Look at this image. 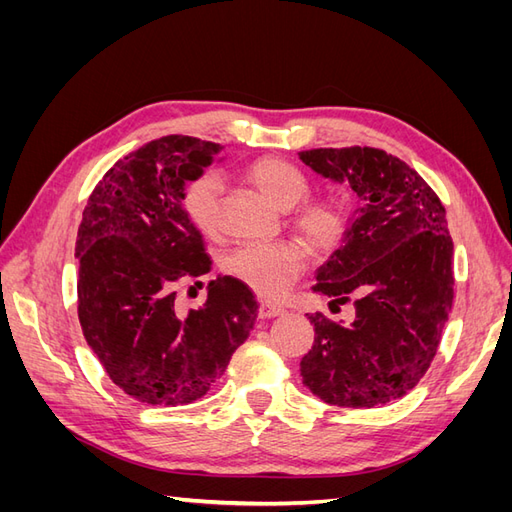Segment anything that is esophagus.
Instances as JSON below:
<instances>
[{
  "mask_svg": "<svg viewBox=\"0 0 512 512\" xmlns=\"http://www.w3.org/2000/svg\"><path fill=\"white\" fill-rule=\"evenodd\" d=\"M282 314H284L282 307H275L271 303H260L258 305V318H262V320L277 318V316H282Z\"/></svg>",
  "mask_w": 512,
  "mask_h": 512,
  "instance_id": "1",
  "label": "esophagus"
}]
</instances>
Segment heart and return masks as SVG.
Segmentation results:
<instances>
[{"instance_id":"heart-1","label":"heart","mask_w":512,"mask_h":512,"mask_svg":"<svg viewBox=\"0 0 512 512\" xmlns=\"http://www.w3.org/2000/svg\"><path fill=\"white\" fill-rule=\"evenodd\" d=\"M245 177L275 207L292 209L309 194V179L299 166L282 158H260L245 168ZM222 179L205 170L183 194L190 220L207 235L222 222ZM292 228L314 254L333 252L348 230V207L339 200H312L292 218ZM299 241L245 243L230 252L224 269L267 299H280L307 265V250Z\"/></svg>"}]
</instances>
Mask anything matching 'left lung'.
Returning <instances> with one entry per match:
<instances>
[{"label": "left lung", "mask_w": 512, "mask_h": 512, "mask_svg": "<svg viewBox=\"0 0 512 512\" xmlns=\"http://www.w3.org/2000/svg\"><path fill=\"white\" fill-rule=\"evenodd\" d=\"M303 164L361 198L344 245L318 269L331 309L354 301L350 322L312 314L303 384L342 408L404 397L438 352L453 305V241L446 211L406 162L374 147L309 149Z\"/></svg>", "instance_id": "left-lung-1"}]
</instances>
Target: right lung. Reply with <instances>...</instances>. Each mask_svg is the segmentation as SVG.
<instances>
[{"instance_id": "obj_1", "label": "right lung", "mask_w": 512, "mask_h": 512, "mask_svg": "<svg viewBox=\"0 0 512 512\" xmlns=\"http://www.w3.org/2000/svg\"><path fill=\"white\" fill-rule=\"evenodd\" d=\"M220 151L162 136L108 170L83 211L74 250L83 335L108 378L143 404L203 397L254 327V292L230 275L209 282L203 307L175 301L177 282L211 271L183 194Z\"/></svg>"}]
</instances>
